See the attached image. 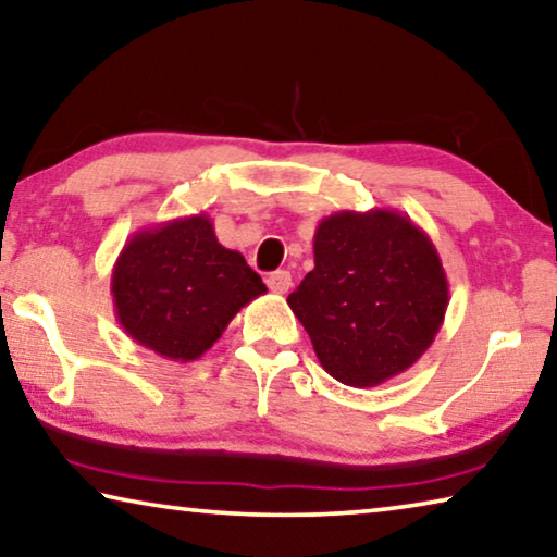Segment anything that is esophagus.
<instances>
[{"label":"esophagus","instance_id":"obj_1","mask_svg":"<svg viewBox=\"0 0 557 557\" xmlns=\"http://www.w3.org/2000/svg\"><path fill=\"white\" fill-rule=\"evenodd\" d=\"M264 282H268V287L272 289V293L285 295V293H289V287H293V275H289L287 270H277V272H270Z\"/></svg>","mask_w":557,"mask_h":557}]
</instances>
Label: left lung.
Listing matches in <instances>:
<instances>
[{
  "label": "left lung",
  "instance_id": "8db88e82",
  "mask_svg": "<svg viewBox=\"0 0 557 557\" xmlns=\"http://www.w3.org/2000/svg\"><path fill=\"white\" fill-rule=\"evenodd\" d=\"M324 372L367 389L417 364L444 324L448 280L431 237L389 208L314 231V270L287 297Z\"/></svg>",
  "mask_w": 557,
  "mask_h": 557
}]
</instances>
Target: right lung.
<instances>
[{
  "instance_id": "right-lung-1",
  "label": "right lung",
  "mask_w": 557,
  "mask_h": 557,
  "mask_svg": "<svg viewBox=\"0 0 557 557\" xmlns=\"http://www.w3.org/2000/svg\"><path fill=\"white\" fill-rule=\"evenodd\" d=\"M268 293L240 252L218 243L206 213L144 227L123 245L111 295L123 332L171 361H196L233 317Z\"/></svg>"
}]
</instances>
